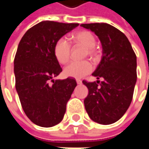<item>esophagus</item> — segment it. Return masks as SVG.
Here are the masks:
<instances>
[{
	"label": "esophagus",
	"instance_id": "esophagus-1",
	"mask_svg": "<svg viewBox=\"0 0 149 149\" xmlns=\"http://www.w3.org/2000/svg\"><path fill=\"white\" fill-rule=\"evenodd\" d=\"M77 83L78 84H82V81H81V80H78L77 79Z\"/></svg>",
	"mask_w": 149,
	"mask_h": 149
}]
</instances>
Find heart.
<instances>
[{"mask_svg": "<svg viewBox=\"0 0 149 149\" xmlns=\"http://www.w3.org/2000/svg\"><path fill=\"white\" fill-rule=\"evenodd\" d=\"M72 41L86 48L85 55L94 57L97 55V50L95 49L96 38L89 31H81L72 36ZM71 46L68 40L65 38H60L54 45V56L57 61L61 64H66L70 59ZM93 67L88 61H72L69 63L64 68V74L66 77L80 79L89 74L93 71Z\"/></svg>", "mask_w": 149, "mask_h": 149, "instance_id": "b5f03b06", "label": "heart"}]
</instances>
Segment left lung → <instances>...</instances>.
Returning <instances> with one entry per match:
<instances>
[{"label": "left lung", "mask_w": 149, "mask_h": 149, "mask_svg": "<svg viewBox=\"0 0 149 149\" xmlns=\"http://www.w3.org/2000/svg\"><path fill=\"white\" fill-rule=\"evenodd\" d=\"M81 26L99 37L103 53L93 73L103 81H83L88 89L84 101L85 110L93 121L111 125L124 116L132 100L136 82V56L127 37L111 24L92 23Z\"/></svg>", "instance_id": "1"}]
</instances>
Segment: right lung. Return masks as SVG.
<instances>
[{"label": "right lung", "instance_id": "1", "mask_svg": "<svg viewBox=\"0 0 149 149\" xmlns=\"http://www.w3.org/2000/svg\"><path fill=\"white\" fill-rule=\"evenodd\" d=\"M78 25L41 21L30 28L18 45L14 58L16 89L24 113L40 127L61 121L77 86L73 78L53 81V77L62 72L54 56L56 42Z\"/></svg>", "mask_w": 149, "mask_h": 149}]
</instances>
